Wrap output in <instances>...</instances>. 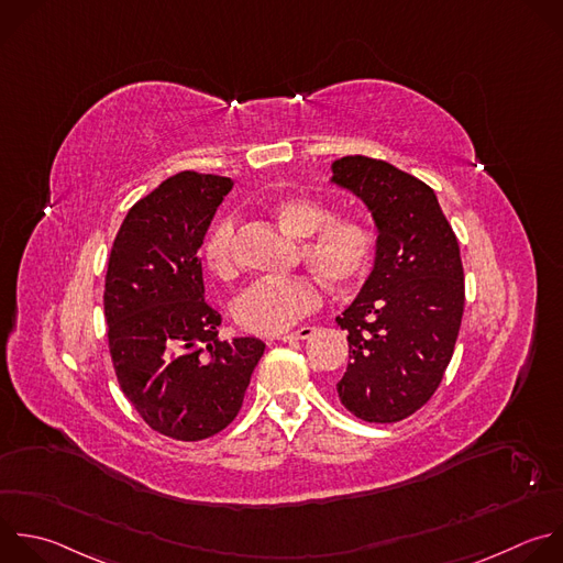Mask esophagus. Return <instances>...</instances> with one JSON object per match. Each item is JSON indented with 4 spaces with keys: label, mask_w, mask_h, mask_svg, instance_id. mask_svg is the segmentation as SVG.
Masks as SVG:
<instances>
[{
    "label": "esophagus",
    "mask_w": 563,
    "mask_h": 563,
    "mask_svg": "<svg viewBox=\"0 0 563 563\" xmlns=\"http://www.w3.org/2000/svg\"><path fill=\"white\" fill-rule=\"evenodd\" d=\"M311 333H313V327H300V329H296V331H291V333L280 335L278 340H283V342H296V340H307V338H311Z\"/></svg>",
    "instance_id": "34e87169"
}]
</instances>
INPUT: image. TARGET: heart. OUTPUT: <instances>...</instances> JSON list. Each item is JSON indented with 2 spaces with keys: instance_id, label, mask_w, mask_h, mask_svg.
I'll return each mask as SVG.
<instances>
[{
  "instance_id": "obj_1",
  "label": "heart",
  "mask_w": 563,
  "mask_h": 563,
  "mask_svg": "<svg viewBox=\"0 0 563 563\" xmlns=\"http://www.w3.org/2000/svg\"><path fill=\"white\" fill-rule=\"evenodd\" d=\"M276 223L300 241V258L333 289H351L371 269L376 256V232L351 217L331 219V210L313 199L291 197L272 206ZM236 223L221 219L203 241V261L219 278L239 269L234 254ZM322 291L311 276L269 278L250 285L234 302V320L258 335H276L320 307Z\"/></svg>"
}]
</instances>
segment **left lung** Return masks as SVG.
Wrapping results in <instances>:
<instances>
[{
  "label": "left lung",
  "instance_id": "1",
  "mask_svg": "<svg viewBox=\"0 0 563 563\" xmlns=\"http://www.w3.org/2000/svg\"><path fill=\"white\" fill-rule=\"evenodd\" d=\"M331 183L376 223V258L355 300L335 318L349 340L340 402L364 422H400L442 383L464 313L457 239L420 178L368 156L331 163Z\"/></svg>",
  "mask_w": 563,
  "mask_h": 563
}]
</instances>
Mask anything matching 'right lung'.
Masks as SVG:
<instances>
[{
    "instance_id": "1",
    "label": "right lung",
    "mask_w": 563,
    "mask_h": 563,
    "mask_svg": "<svg viewBox=\"0 0 563 563\" xmlns=\"http://www.w3.org/2000/svg\"><path fill=\"white\" fill-rule=\"evenodd\" d=\"M228 176L178 172L136 201L114 239L106 322L121 391L150 429L180 442L223 431L241 411L265 351L258 338L219 340L199 250L232 190Z\"/></svg>"
}]
</instances>
